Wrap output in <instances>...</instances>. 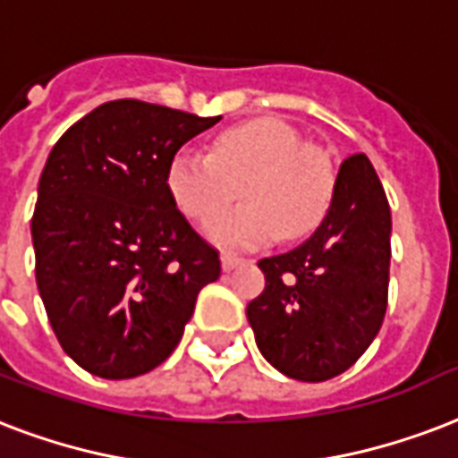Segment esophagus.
I'll return each mask as SVG.
<instances>
[{"label":"esophagus","instance_id":"obj_1","mask_svg":"<svg viewBox=\"0 0 458 458\" xmlns=\"http://www.w3.org/2000/svg\"><path fill=\"white\" fill-rule=\"evenodd\" d=\"M247 261H250V259H244V257H237V254H233V252H225L221 257V267H223V271H233V268L242 267V264H247Z\"/></svg>","mask_w":458,"mask_h":458}]
</instances>
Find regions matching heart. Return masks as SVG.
<instances>
[{"instance_id": "b5f03b06", "label": "heart", "mask_w": 458, "mask_h": 458, "mask_svg": "<svg viewBox=\"0 0 458 458\" xmlns=\"http://www.w3.org/2000/svg\"><path fill=\"white\" fill-rule=\"evenodd\" d=\"M334 182L329 156L271 117L225 129L211 153L180 151L167 167V191L194 221H208L243 191L247 205L206 225V237L221 247L307 235L329 211Z\"/></svg>"}]
</instances>
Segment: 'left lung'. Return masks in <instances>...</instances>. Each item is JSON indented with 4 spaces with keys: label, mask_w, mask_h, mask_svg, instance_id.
<instances>
[{
    "label": "left lung",
    "mask_w": 458,
    "mask_h": 458,
    "mask_svg": "<svg viewBox=\"0 0 458 458\" xmlns=\"http://www.w3.org/2000/svg\"><path fill=\"white\" fill-rule=\"evenodd\" d=\"M392 211L365 153L345 158L310 240L259 261L267 285L247 305L261 355L291 379L341 375L375 341L386 312Z\"/></svg>",
    "instance_id": "8db88e82"
}]
</instances>
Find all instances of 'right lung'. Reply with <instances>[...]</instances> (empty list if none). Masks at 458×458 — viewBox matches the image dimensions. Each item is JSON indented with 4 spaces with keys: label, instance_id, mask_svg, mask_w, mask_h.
<instances>
[{
    "label": "right lung",
    "instance_id": "right-lung-1",
    "mask_svg": "<svg viewBox=\"0 0 458 458\" xmlns=\"http://www.w3.org/2000/svg\"><path fill=\"white\" fill-rule=\"evenodd\" d=\"M221 117L110 100L47 156L30 235L35 281L64 353L103 379L167 360L221 259L167 191V167Z\"/></svg>",
    "mask_w": 458,
    "mask_h": 458
}]
</instances>
